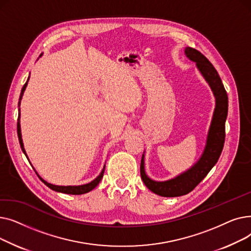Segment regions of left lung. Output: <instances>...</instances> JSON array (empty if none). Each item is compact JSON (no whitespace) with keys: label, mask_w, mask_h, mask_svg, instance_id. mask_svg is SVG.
Wrapping results in <instances>:
<instances>
[{"label":"left lung","mask_w":251,"mask_h":251,"mask_svg":"<svg viewBox=\"0 0 251 251\" xmlns=\"http://www.w3.org/2000/svg\"><path fill=\"white\" fill-rule=\"evenodd\" d=\"M185 54L191 61L196 63L197 68L200 69L210 88L214 91V95L216 97V109L212 125L209 128L204 151L201 160L187 172L169 181H153L150 179L144 172V160L142 155L140 163V175L143 183L153 193L165 197L185 195L199 185L208 174L209 171L212 170V168L217 164L222 153L226 137L225 123L228 114V96L221 78L212 63L200 50L192 48H186Z\"/></svg>","instance_id":"1"}]
</instances>
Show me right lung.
I'll return each instance as SVG.
<instances>
[{"instance_id":"add662e5","label":"right lung","mask_w":251,"mask_h":251,"mask_svg":"<svg viewBox=\"0 0 251 251\" xmlns=\"http://www.w3.org/2000/svg\"><path fill=\"white\" fill-rule=\"evenodd\" d=\"M26 85H27V81H26V83L23 85L22 89H21V94H20V98H19V103L20 104V100L22 99V96H23V92L26 88ZM19 116H20V113L18 115V122H17V134H18V139H19V143H20V147H21V150L22 151L24 152V154L26 155V152H25V150L23 148V142H22V138H21V131H20V123H19ZM26 157H27V155H26ZM103 172H104V167L102 169V171L100 172V174L94 180L91 181L90 183L88 184H85V185H80V186H57V185H52V184H50L48 183L47 181H45L44 179H42L41 177H39L38 175V178L41 179L46 185L48 187H50L51 190H55L57 192H62V193H67V194H83V193H87L89 192L90 190L94 189L95 187H97L98 184L100 182L102 176H103ZM37 174V173H36Z\"/></svg>"}]
</instances>
